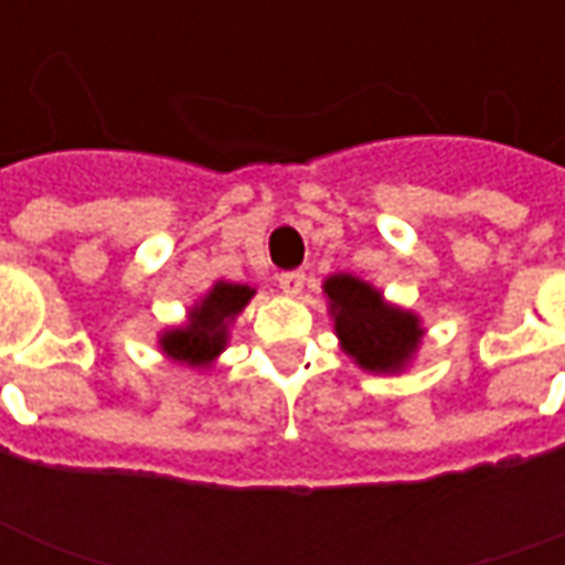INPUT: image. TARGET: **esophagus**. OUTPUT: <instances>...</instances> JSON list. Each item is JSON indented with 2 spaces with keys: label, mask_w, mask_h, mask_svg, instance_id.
<instances>
[{
  "label": "esophagus",
  "mask_w": 565,
  "mask_h": 565,
  "mask_svg": "<svg viewBox=\"0 0 565 565\" xmlns=\"http://www.w3.org/2000/svg\"><path fill=\"white\" fill-rule=\"evenodd\" d=\"M278 287H281L287 296H299L302 294V287H306V275H302V271H284L281 278H278Z\"/></svg>",
  "instance_id": "esophagus-1"
}]
</instances>
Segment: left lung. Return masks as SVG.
Masks as SVG:
<instances>
[{
    "label": "left lung",
    "instance_id": "obj_1",
    "mask_svg": "<svg viewBox=\"0 0 565 565\" xmlns=\"http://www.w3.org/2000/svg\"><path fill=\"white\" fill-rule=\"evenodd\" d=\"M323 296L339 348L354 366L372 375H399L415 363L426 335L417 311L384 299V290L351 271L323 278Z\"/></svg>",
    "mask_w": 565,
    "mask_h": 565
}]
</instances>
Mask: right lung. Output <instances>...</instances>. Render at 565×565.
<instances>
[{
    "instance_id": "right-lung-1",
    "label": "right lung",
    "mask_w": 565,
    "mask_h": 565,
    "mask_svg": "<svg viewBox=\"0 0 565 565\" xmlns=\"http://www.w3.org/2000/svg\"><path fill=\"white\" fill-rule=\"evenodd\" d=\"M254 287L238 281H214L199 296L193 306L186 308V320L178 327H166L157 335L162 356L172 363L199 369L205 372L217 363V356L230 344V330L235 318L245 311V306L254 299Z\"/></svg>"
}]
</instances>
